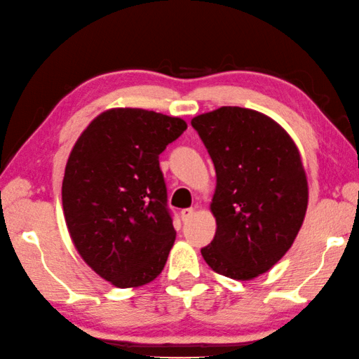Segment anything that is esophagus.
Returning a JSON list of instances; mask_svg holds the SVG:
<instances>
[{
  "instance_id": "esophagus-1",
  "label": "esophagus",
  "mask_w": 359,
  "mask_h": 359,
  "mask_svg": "<svg viewBox=\"0 0 359 359\" xmlns=\"http://www.w3.org/2000/svg\"><path fill=\"white\" fill-rule=\"evenodd\" d=\"M180 216H181V219H183L184 222H187V221H189V219L192 218V216H194V210H192V208H184V210H181Z\"/></svg>"
}]
</instances>
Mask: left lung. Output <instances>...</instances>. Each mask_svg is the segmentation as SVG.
<instances>
[{"instance_id":"8db88e82","label":"left lung","mask_w":359,"mask_h":359,"mask_svg":"<svg viewBox=\"0 0 359 359\" xmlns=\"http://www.w3.org/2000/svg\"><path fill=\"white\" fill-rule=\"evenodd\" d=\"M191 124L216 170L210 203L216 233L202 248L203 259L229 278L259 277L291 248L307 211L297 146L272 117L248 108L221 107Z\"/></svg>"}]
</instances>
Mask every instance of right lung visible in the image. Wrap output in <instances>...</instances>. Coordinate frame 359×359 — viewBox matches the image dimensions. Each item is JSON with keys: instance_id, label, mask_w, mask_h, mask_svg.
<instances>
[{"instance_id": "obj_1", "label": "right lung", "mask_w": 359, "mask_h": 359, "mask_svg": "<svg viewBox=\"0 0 359 359\" xmlns=\"http://www.w3.org/2000/svg\"><path fill=\"white\" fill-rule=\"evenodd\" d=\"M187 128L181 117L111 108L69 152L62 203L69 237L93 272L138 287L165 267L176 231L158 154Z\"/></svg>"}]
</instances>
